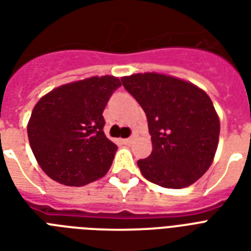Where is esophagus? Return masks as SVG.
<instances>
[{"instance_id": "34e87169", "label": "esophagus", "mask_w": 251, "mask_h": 251, "mask_svg": "<svg viewBox=\"0 0 251 251\" xmlns=\"http://www.w3.org/2000/svg\"><path fill=\"white\" fill-rule=\"evenodd\" d=\"M121 142L124 145H130L133 142V138H126V139H121Z\"/></svg>"}]
</instances>
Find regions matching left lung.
<instances>
[{
  "label": "left lung",
  "mask_w": 251,
  "mask_h": 251,
  "mask_svg": "<svg viewBox=\"0 0 251 251\" xmlns=\"http://www.w3.org/2000/svg\"><path fill=\"white\" fill-rule=\"evenodd\" d=\"M121 80L149 121L152 152L137 163L143 177L168 189L190 186L218 149L220 121L210 96L190 82L157 73Z\"/></svg>",
  "instance_id": "8db88e82"
}]
</instances>
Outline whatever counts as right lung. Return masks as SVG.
<instances>
[{
  "instance_id": "right-lung-1",
  "label": "right lung",
  "mask_w": 251,
  "mask_h": 251,
  "mask_svg": "<svg viewBox=\"0 0 251 251\" xmlns=\"http://www.w3.org/2000/svg\"><path fill=\"white\" fill-rule=\"evenodd\" d=\"M121 82L91 76L52 90L37 101L27 126L41 169L66 186H84L109 171L117 146L104 134L102 112Z\"/></svg>"
}]
</instances>
